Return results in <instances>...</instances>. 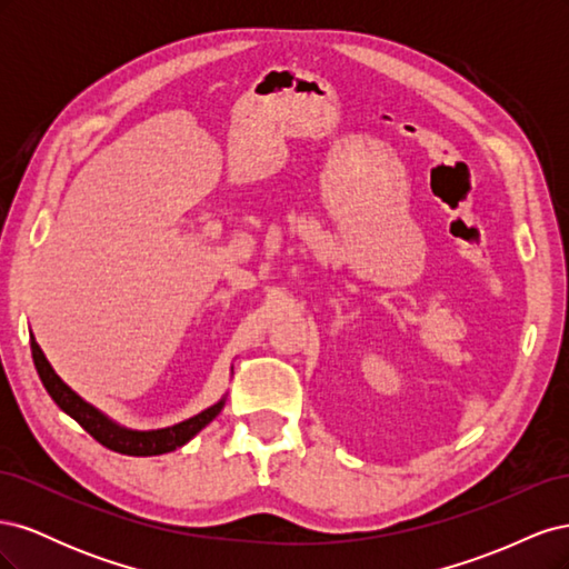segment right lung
Listing matches in <instances>:
<instances>
[{
    "label": "right lung",
    "mask_w": 569,
    "mask_h": 569,
    "mask_svg": "<svg viewBox=\"0 0 569 569\" xmlns=\"http://www.w3.org/2000/svg\"><path fill=\"white\" fill-rule=\"evenodd\" d=\"M30 351H32V360H36V368L40 380L47 389V393L54 399V403L68 412L84 432H88L92 439H97L101 446H107L109 451L123 453V456H161L168 451H176L178 446L187 443L197 432L209 425L222 408V401L206 408L199 416L189 418L176 427L168 429H157V432H132V429H123L113 425L111 420H107L97 408H92L90 403H84L76 391L68 389L61 377L51 370L49 360L44 358L42 349L38 347V341L30 337Z\"/></svg>",
    "instance_id": "1"
}]
</instances>
